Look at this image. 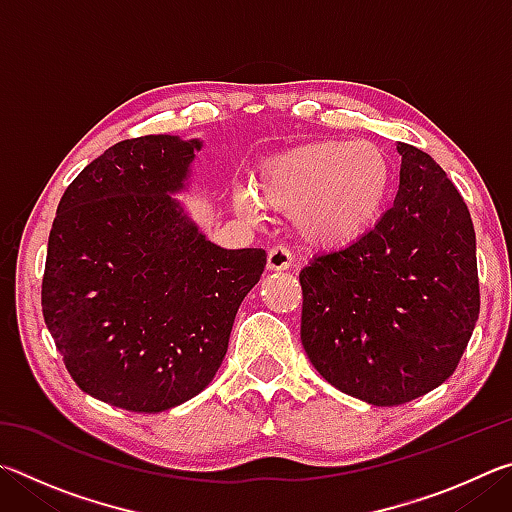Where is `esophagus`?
Returning <instances> with one entry per match:
<instances>
[{"label":"esophagus","mask_w":512,"mask_h":512,"mask_svg":"<svg viewBox=\"0 0 512 512\" xmlns=\"http://www.w3.org/2000/svg\"><path fill=\"white\" fill-rule=\"evenodd\" d=\"M266 266H268V271H287V268L291 266V253H289V248L273 246L271 250H268Z\"/></svg>","instance_id":"1"}]
</instances>
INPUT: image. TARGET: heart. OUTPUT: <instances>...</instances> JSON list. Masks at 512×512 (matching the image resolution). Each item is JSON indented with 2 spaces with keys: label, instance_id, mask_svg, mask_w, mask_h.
I'll return each mask as SVG.
<instances>
[{
  "label": "heart",
  "instance_id": "obj_1",
  "mask_svg": "<svg viewBox=\"0 0 512 512\" xmlns=\"http://www.w3.org/2000/svg\"><path fill=\"white\" fill-rule=\"evenodd\" d=\"M393 183L386 151L375 142L320 140L293 146L259 162L257 201L291 214L311 246H345L379 221ZM255 212L248 198H241Z\"/></svg>",
  "mask_w": 512,
  "mask_h": 512
}]
</instances>
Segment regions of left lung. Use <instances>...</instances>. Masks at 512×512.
<instances>
[{"instance_id": "1", "label": "left lung", "mask_w": 512, "mask_h": 512, "mask_svg": "<svg viewBox=\"0 0 512 512\" xmlns=\"http://www.w3.org/2000/svg\"><path fill=\"white\" fill-rule=\"evenodd\" d=\"M391 210L354 244L300 271V341L329 384L400 406L452 377L479 318L476 237L436 160L400 142Z\"/></svg>"}]
</instances>
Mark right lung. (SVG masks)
Masks as SVG:
<instances>
[{
    "label": "right lung",
    "mask_w": 512,
    "mask_h": 512,
    "mask_svg": "<svg viewBox=\"0 0 512 512\" xmlns=\"http://www.w3.org/2000/svg\"><path fill=\"white\" fill-rule=\"evenodd\" d=\"M196 149L117 142L65 189L49 232L47 329L76 386L126 411H167L210 384L266 266L262 248L210 244L171 201Z\"/></svg>",
    "instance_id": "1"
}]
</instances>
